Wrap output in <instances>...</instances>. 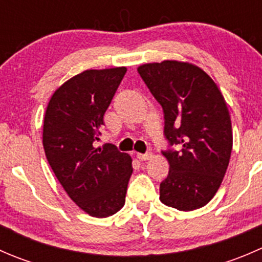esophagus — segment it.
Segmentation results:
<instances>
[{
	"label": "esophagus",
	"mask_w": 262,
	"mask_h": 262,
	"mask_svg": "<svg viewBox=\"0 0 262 262\" xmlns=\"http://www.w3.org/2000/svg\"><path fill=\"white\" fill-rule=\"evenodd\" d=\"M137 158L139 161H148L152 158V153L147 152V153H137Z\"/></svg>",
	"instance_id": "1"
}]
</instances>
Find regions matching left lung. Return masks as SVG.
Segmentation results:
<instances>
[{
  "label": "left lung",
  "mask_w": 262,
  "mask_h": 262,
  "mask_svg": "<svg viewBox=\"0 0 262 262\" xmlns=\"http://www.w3.org/2000/svg\"><path fill=\"white\" fill-rule=\"evenodd\" d=\"M138 73L162 106L163 156L170 171L160 185V200L178 210L199 209L218 191L231 158L233 136L228 107L212 78L179 60L147 63Z\"/></svg>",
  "instance_id": "left-lung-1"
}]
</instances>
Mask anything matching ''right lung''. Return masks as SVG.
<instances>
[{
    "mask_svg": "<svg viewBox=\"0 0 262 262\" xmlns=\"http://www.w3.org/2000/svg\"><path fill=\"white\" fill-rule=\"evenodd\" d=\"M126 72L125 67L87 70L55 90L47 106L43 147L68 196L96 218L124 207L132 158L114 144L94 147L104 114Z\"/></svg>",
    "mask_w": 262,
    "mask_h": 262,
    "instance_id": "1",
    "label": "right lung"
}]
</instances>
